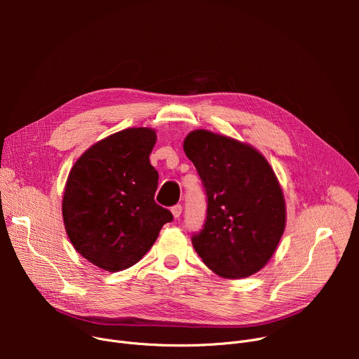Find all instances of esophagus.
Wrapping results in <instances>:
<instances>
[{"mask_svg":"<svg viewBox=\"0 0 359 359\" xmlns=\"http://www.w3.org/2000/svg\"><path fill=\"white\" fill-rule=\"evenodd\" d=\"M172 212L175 215V218H179L180 214H182V205L180 203H176L172 206Z\"/></svg>","mask_w":359,"mask_h":359,"instance_id":"1","label":"esophagus"}]
</instances>
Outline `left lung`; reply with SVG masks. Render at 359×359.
<instances>
[{"mask_svg": "<svg viewBox=\"0 0 359 359\" xmlns=\"http://www.w3.org/2000/svg\"><path fill=\"white\" fill-rule=\"evenodd\" d=\"M184 153L201 177L206 219L192 236L203 263L224 278H246L266 265L285 229V201L273 170L250 145L194 130Z\"/></svg>", "mask_w": 359, "mask_h": 359, "instance_id": "obj_1", "label": "left lung"}]
</instances>
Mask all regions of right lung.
Instances as JSON below:
<instances>
[{"mask_svg": "<svg viewBox=\"0 0 359 359\" xmlns=\"http://www.w3.org/2000/svg\"><path fill=\"white\" fill-rule=\"evenodd\" d=\"M154 144L153 129L129 128L94 144L69 172L62 201L67 234L75 250L104 271L135 265L173 221L154 201Z\"/></svg>", "mask_w": 359, "mask_h": 359, "instance_id": "1", "label": "right lung"}]
</instances>
